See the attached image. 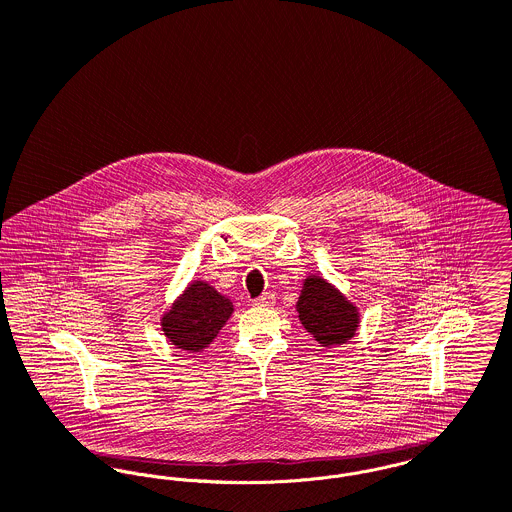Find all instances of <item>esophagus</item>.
Here are the masks:
<instances>
[{"label":"esophagus","instance_id":"esophagus-1","mask_svg":"<svg viewBox=\"0 0 512 512\" xmlns=\"http://www.w3.org/2000/svg\"><path fill=\"white\" fill-rule=\"evenodd\" d=\"M274 301H276L274 294H271V292H265L263 296H259V298L255 300V305H259V307H271V305H274Z\"/></svg>","mask_w":512,"mask_h":512}]
</instances>
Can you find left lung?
Masks as SVG:
<instances>
[{"mask_svg": "<svg viewBox=\"0 0 512 512\" xmlns=\"http://www.w3.org/2000/svg\"><path fill=\"white\" fill-rule=\"evenodd\" d=\"M296 307L303 329L327 348L348 342L360 327L358 307L323 276L311 274L303 280Z\"/></svg>", "mask_w": 512, "mask_h": 512, "instance_id": "left-lung-1", "label": "left lung"}]
</instances>
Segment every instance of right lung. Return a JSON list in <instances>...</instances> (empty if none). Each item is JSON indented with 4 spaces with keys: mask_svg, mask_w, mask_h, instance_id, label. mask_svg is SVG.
<instances>
[{
    "mask_svg": "<svg viewBox=\"0 0 512 512\" xmlns=\"http://www.w3.org/2000/svg\"><path fill=\"white\" fill-rule=\"evenodd\" d=\"M234 311L232 301L203 280L191 282L162 317L166 338L185 352H203Z\"/></svg>",
    "mask_w": 512,
    "mask_h": 512,
    "instance_id": "add662e5",
    "label": "right lung"
}]
</instances>
